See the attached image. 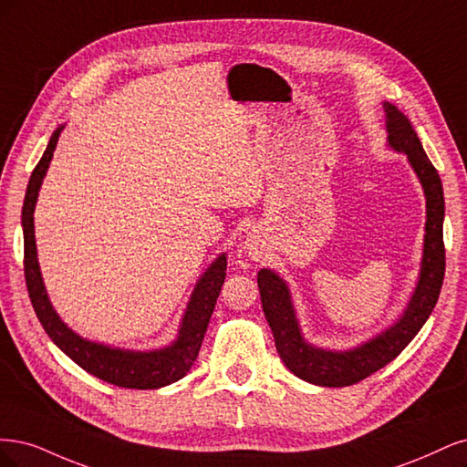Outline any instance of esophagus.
<instances>
[{
  "mask_svg": "<svg viewBox=\"0 0 467 467\" xmlns=\"http://www.w3.org/2000/svg\"><path fill=\"white\" fill-rule=\"evenodd\" d=\"M246 250H248V254L252 255L254 260H260V258H262V254H264V250H265V243L262 240V236H258V234H250V236H248V240H246Z\"/></svg>",
  "mask_w": 467,
  "mask_h": 467,
  "instance_id": "34e87169",
  "label": "esophagus"
}]
</instances>
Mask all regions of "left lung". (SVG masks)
Wrapping results in <instances>:
<instances>
[{
	"label": "left lung",
	"mask_w": 467,
	"mask_h": 467,
	"mask_svg": "<svg viewBox=\"0 0 467 467\" xmlns=\"http://www.w3.org/2000/svg\"><path fill=\"white\" fill-rule=\"evenodd\" d=\"M384 112L389 147L408 155L427 195V234L423 262H420V277L411 303L401 318L379 337L370 339L357 349L339 353L316 349L300 336L287 285L272 269H260L258 272L262 308L274 332L281 360L298 379L318 386L341 388L357 384L386 367L389 360H394L423 327L442 289L446 254L442 240L444 193L441 176L423 151V145H420L410 118L389 102H384Z\"/></svg>",
	"instance_id": "left-lung-1"
}]
</instances>
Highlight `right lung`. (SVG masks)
Here are the masks:
<instances>
[{"instance_id":"obj_1","label":"right lung","mask_w":467,"mask_h":467,"mask_svg":"<svg viewBox=\"0 0 467 467\" xmlns=\"http://www.w3.org/2000/svg\"><path fill=\"white\" fill-rule=\"evenodd\" d=\"M62 128H57L50 143L44 151L42 159L35 167L23 203V236H25V281L28 296H31L33 308L38 316L42 327L47 329L50 339L62 349L69 358H73L83 370L91 372L97 379L119 386V388H138V389H155L169 386L180 379H184L195 357L200 353L205 329L212 318L213 308L221 287L224 283V272H227V255L221 254L219 258L207 267L193 289L188 310L184 314L182 327H180L178 339L159 351H122L110 349L109 345H99L87 341L73 334L71 329L59 320L54 312L47 289H44L40 267L36 260V243H35V205L38 198V190L42 178L48 171L54 149L57 143Z\"/></svg>"}]
</instances>
